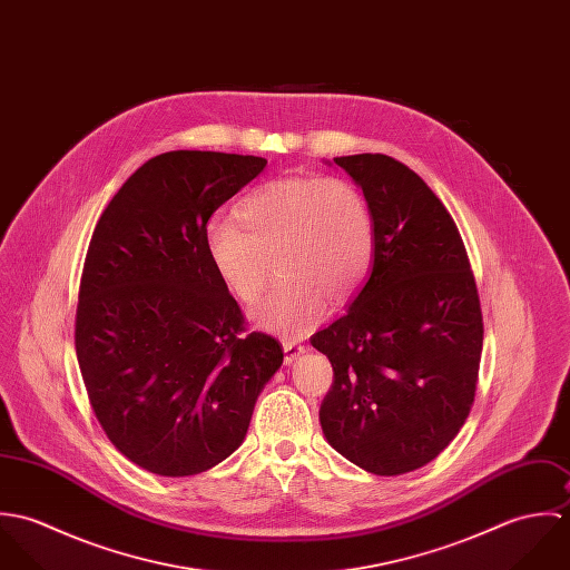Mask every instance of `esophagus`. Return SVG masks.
<instances>
[{
	"label": "esophagus",
	"instance_id": "esophagus-1",
	"mask_svg": "<svg viewBox=\"0 0 570 570\" xmlns=\"http://www.w3.org/2000/svg\"><path fill=\"white\" fill-rule=\"evenodd\" d=\"M283 351H285V364H292L305 353V344L296 340H283Z\"/></svg>",
	"mask_w": 570,
	"mask_h": 570
}]
</instances>
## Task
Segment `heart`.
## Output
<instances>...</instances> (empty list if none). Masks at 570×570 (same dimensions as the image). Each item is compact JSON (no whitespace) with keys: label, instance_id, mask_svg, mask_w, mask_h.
Masks as SVG:
<instances>
[{"label":"heart","instance_id":"obj_1","mask_svg":"<svg viewBox=\"0 0 570 570\" xmlns=\"http://www.w3.org/2000/svg\"><path fill=\"white\" fill-rule=\"evenodd\" d=\"M237 220L215 217L204 233L208 261L226 292L254 305V323L283 335L316 325L366 281L375 256V219L364 193L342 177H285L252 190Z\"/></svg>","mask_w":570,"mask_h":570}]
</instances>
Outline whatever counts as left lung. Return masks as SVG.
<instances>
[{
	"mask_svg": "<svg viewBox=\"0 0 570 570\" xmlns=\"http://www.w3.org/2000/svg\"><path fill=\"white\" fill-rule=\"evenodd\" d=\"M375 219V258L348 312L314 333L333 366L326 441L400 476L436 459L474 406L483 314L461 233L430 186L384 154L335 158Z\"/></svg>",
	"mask_w": 570,
	"mask_h": 570,
	"instance_id": "left-lung-1",
	"label": "left lung"
}]
</instances>
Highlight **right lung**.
Segmentation results:
<instances>
[{"instance_id":"obj_1","label":"right lung","mask_w":570,"mask_h":570,"mask_svg":"<svg viewBox=\"0 0 570 570\" xmlns=\"http://www.w3.org/2000/svg\"><path fill=\"white\" fill-rule=\"evenodd\" d=\"M265 164L156 156L114 195L87 247L75 323L82 384L116 450L158 476L228 459L283 364L276 337L247 333L204 244L213 213Z\"/></svg>"}]
</instances>
